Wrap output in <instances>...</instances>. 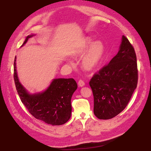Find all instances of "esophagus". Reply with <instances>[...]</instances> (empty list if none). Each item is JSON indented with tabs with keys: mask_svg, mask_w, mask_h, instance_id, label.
I'll use <instances>...</instances> for the list:
<instances>
[{
	"mask_svg": "<svg viewBox=\"0 0 151 151\" xmlns=\"http://www.w3.org/2000/svg\"><path fill=\"white\" fill-rule=\"evenodd\" d=\"M78 84L79 86L82 87V86H84L85 83H84V82L83 80H79L78 82Z\"/></svg>",
	"mask_w": 151,
	"mask_h": 151,
	"instance_id": "obj_1",
	"label": "esophagus"
}]
</instances>
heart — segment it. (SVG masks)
I'll use <instances>...</instances> for the list:
<instances>
[{"label":"heart","mask_w":151,"mask_h":151,"mask_svg":"<svg viewBox=\"0 0 151 151\" xmlns=\"http://www.w3.org/2000/svg\"><path fill=\"white\" fill-rule=\"evenodd\" d=\"M87 53L83 59L82 64L86 70H92L97 67L105 55L106 47L103 42L96 41L94 42L91 38H86L77 51V55H83L87 51Z\"/></svg>","instance_id":"heart-1"}]
</instances>
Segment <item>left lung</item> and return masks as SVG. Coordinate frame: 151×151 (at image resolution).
Here are the masks:
<instances>
[{
    "label": "left lung",
    "instance_id": "obj_1",
    "mask_svg": "<svg viewBox=\"0 0 151 151\" xmlns=\"http://www.w3.org/2000/svg\"><path fill=\"white\" fill-rule=\"evenodd\" d=\"M137 82L135 49L123 35L118 53L89 82L94 96L95 116L100 119H109L121 113L129 102Z\"/></svg>",
    "mask_w": 151,
    "mask_h": 151
}]
</instances>
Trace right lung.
<instances>
[{"instance_id": "right-lung-1", "label": "right lung", "mask_w": 151, "mask_h": 151, "mask_svg": "<svg viewBox=\"0 0 151 151\" xmlns=\"http://www.w3.org/2000/svg\"><path fill=\"white\" fill-rule=\"evenodd\" d=\"M28 35L23 46L29 37ZM16 57L14 62V79L22 102L35 118L53 125H63L71 116V97L77 88L73 78L54 79L48 88L42 93L29 94L19 82L16 73Z\"/></svg>"}]
</instances>
